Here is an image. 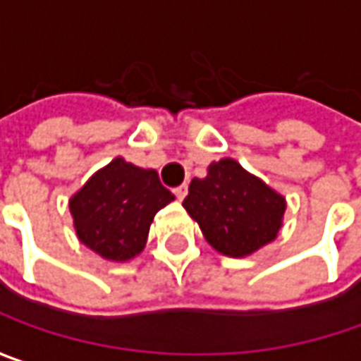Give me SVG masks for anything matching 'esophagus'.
<instances>
[{
	"instance_id": "obj_1",
	"label": "esophagus",
	"mask_w": 361,
	"mask_h": 361,
	"mask_svg": "<svg viewBox=\"0 0 361 361\" xmlns=\"http://www.w3.org/2000/svg\"><path fill=\"white\" fill-rule=\"evenodd\" d=\"M173 194H176L178 200H183V197L188 196V185H185V183H181V185H178V188H173Z\"/></svg>"
}]
</instances>
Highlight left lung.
<instances>
[{"instance_id": "1", "label": "left lung", "mask_w": 361, "mask_h": 361, "mask_svg": "<svg viewBox=\"0 0 361 361\" xmlns=\"http://www.w3.org/2000/svg\"><path fill=\"white\" fill-rule=\"evenodd\" d=\"M183 208L218 252L238 259L276 238L285 197L234 159H220L204 180H192Z\"/></svg>"}]
</instances>
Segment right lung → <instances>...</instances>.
<instances>
[{
  "instance_id": "right-lung-1",
  "label": "right lung",
  "mask_w": 361,
  "mask_h": 361,
  "mask_svg": "<svg viewBox=\"0 0 361 361\" xmlns=\"http://www.w3.org/2000/svg\"><path fill=\"white\" fill-rule=\"evenodd\" d=\"M171 200L155 169L117 157L71 200L76 236L102 259H133L145 248L153 216Z\"/></svg>"
}]
</instances>
